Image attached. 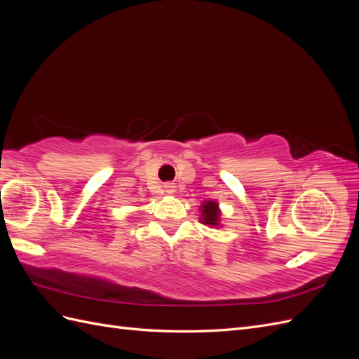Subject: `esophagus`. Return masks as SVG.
Listing matches in <instances>:
<instances>
[{"mask_svg": "<svg viewBox=\"0 0 359 359\" xmlns=\"http://www.w3.org/2000/svg\"><path fill=\"white\" fill-rule=\"evenodd\" d=\"M165 189H166V193H173V191H175V186H172V184H166Z\"/></svg>", "mask_w": 359, "mask_h": 359, "instance_id": "34e87169", "label": "esophagus"}]
</instances>
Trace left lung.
<instances>
[{"instance_id":"1","label":"left lung","mask_w":359,"mask_h":359,"mask_svg":"<svg viewBox=\"0 0 359 359\" xmlns=\"http://www.w3.org/2000/svg\"><path fill=\"white\" fill-rule=\"evenodd\" d=\"M219 217H220L219 203L214 201L203 202V205H202V223L203 224L217 226L219 224Z\"/></svg>"}]
</instances>
